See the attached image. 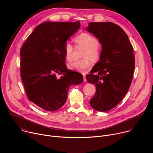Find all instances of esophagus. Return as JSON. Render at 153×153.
Masks as SVG:
<instances>
[{"label": "esophagus", "mask_w": 153, "mask_h": 153, "mask_svg": "<svg viewBox=\"0 0 153 153\" xmlns=\"http://www.w3.org/2000/svg\"><path fill=\"white\" fill-rule=\"evenodd\" d=\"M83 80L85 82L86 81V74H83Z\"/></svg>", "instance_id": "obj_1"}]
</instances>
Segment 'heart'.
I'll return each instance as SVG.
<instances>
[{
    "label": "heart",
    "instance_id": "b5f03b06",
    "mask_svg": "<svg viewBox=\"0 0 153 153\" xmlns=\"http://www.w3.org/2000/svg\"><path fill=\"white\" fill-rule=\"evenodd\" d=\"M74 41L77 44L86 47L83 55V57L85 58L82 60L71 62L68 65V68L73 71L85 73L91 65L90 57L94 60L99 58V40L94 36L88 33H83L76 37ZM73 51V46L71 43L70 42L66 43L65 45L64 52L65 57L68 61L71 60Z\"/></svg>",
    "mask_w": 153,
    "mask_h": 153
}]
</instances>
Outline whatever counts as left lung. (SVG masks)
I'll return each instance as SVG.
<instances>
[{
	"instance_id": "8db88e82",
	"label": "left lung",
	"mask_w": 153,
	"mask_h": 153,
	"mask_svg": "<svg viewBox=\"0 0 153 153\" xmlns=\"http://www.w3.org/2000/svg\"><path fill=\"white\" fill-rule=\"evenodd\" d=\"M85 30L99 39L102 49L100 60L86 76L96 86L90 103L98 111H107L122 101L131 83L135 68L133 46L125 32L114 23L91 22Z\"/></svg>"
}]
</instances>
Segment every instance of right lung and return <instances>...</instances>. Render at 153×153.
<instances>
[{
    "label": "right lung",
    "instance_id": "add662e5",
    "mask_svg": "<svg viewBox=\"0 0 153 153\" xmlns=\"http://www.w3.org/2000/svg\"><path fill=\"white\" fill-rule=\"evenodd\" d=\"M80 27L79 21L45 22L36 27L21 48L20 76L27 96L43 110L60 108L69 87L83 80L82 74L68 70L65 63V45Z\"/></svg>",
    "mask_w": 153,
    "mask_h": 153
}]
</instances>
